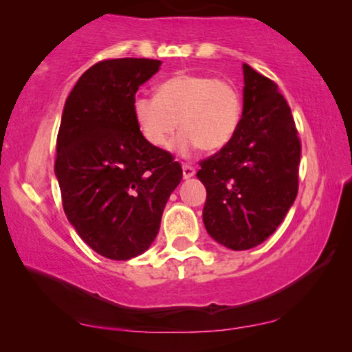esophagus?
<instances>
[{"mask_svg":"<svg viewBox=\"0 0 352 352\" xmlns=\"http://www.w3.org/2000/svg\"><path fill=\"white\" fill-rule=\"evenodd\" d=\"M194 175H195V168L184 163V165H182V176H184V179H189V177H192Z\"/></svg>","mask_w":352,"mask_h":352,"instance_id":"34e87169","label":"esophagus"}]
</instances>
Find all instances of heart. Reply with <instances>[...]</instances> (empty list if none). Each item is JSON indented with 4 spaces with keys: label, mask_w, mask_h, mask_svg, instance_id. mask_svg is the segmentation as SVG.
Masks as SVG:
<instances>
[{
    "label": "heart",
    "mask_w": 352,
    "mask_h": 352,
    "mask_svg": "<svg viewBox=\"0 0 352 352\" xmlns=\"http://www.w3.org/2000/svg\"><path fill=\"white\" fill-rule=\"evenodd\" d=\"M242 98L235 86L213 76L182 74L157 86V98L138 96L133 100L134 123L153 147H165L177 129L176 151L189 153L223 148L237 131Z\"/></svg>",
    "instance_id": "b5f03b06"
}]
</instances>
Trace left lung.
<instances>
[{"label":"left lung","mask_w":352,"mask_h":352,"mask_svg":"<svg viewBox=\"0 0 352 352\" xmlns=\"http://www.w3.org/2000/svg\"><path fill=\"white\" fill-rule=\"evenodd\" d=\"M243 112L234 138L200 162L204 223L216 242L248 250L276 232L298 194L301 142L277 85L243 64Z\"/></svg>","instance_id":"1"}]
</instances>
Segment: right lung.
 <instances>
[{
	"label": "right lung",
	"mask_w": 352,
	"mask_h": 352,
	"mask_svg": "<svg viewBox=\"0 0 352 352\" xmlns=\"http://www.w3.org/2000/svg\"><path fill=\"white\" fill-rule=\"evenodd\" d=\"M162 62L100 60L65 100L54 173L76 234L96 253L126 261L146 252L160 229L182 168L148 144L134 123L133 100Z\"/></svg>",
	"instance_id": "add662e5"
}]
</instances>
